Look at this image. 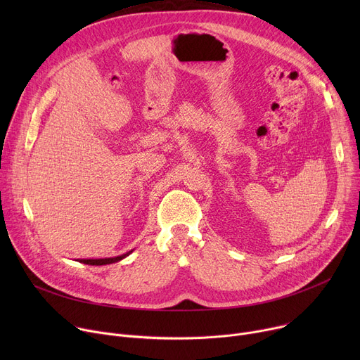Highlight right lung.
Masks as SVG:
<instances>
[{"instance_id":"obj_1","label":"right lung","mask_w":360,"mask_h":360,"mask_svg":"<svg viewBox=\"0 0 360 360\" xmlns=\"http://www.w3.org/2000/svg\"><path fill=\"white\" fill-rule=\"evenodd\" d=\"M132 251L124 254V255H120V257H113V258H101V259H80V262L83 264H89V266H105V264H112V262H118L121 261L122 258H125L127 255H129Z\"/></svg>"}]
</instances>
